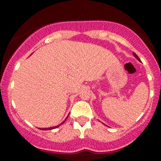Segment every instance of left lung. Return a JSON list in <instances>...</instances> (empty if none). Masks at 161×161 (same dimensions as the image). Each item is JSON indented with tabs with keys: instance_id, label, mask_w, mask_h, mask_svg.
Wrapping results in <instances>:
<instances>
[{
	"instance_id": "obj_1",
	"label": "left lung",
	"mask_w": 161,
	"mask_h": 161,
	"mask_svg": "<svg viewBox=\"0 0 161 161\" xmlns=\"http://www.w3.org/2000/svg\"><path fill=\"white\" fill-rule=\"evenodd\" d=\"M133 55H134V56H135V57H136V59H138V60H140V59H139V57H138V55H136V53H135V52H134V53H133Z\"/></svg>"
}]
</instances>
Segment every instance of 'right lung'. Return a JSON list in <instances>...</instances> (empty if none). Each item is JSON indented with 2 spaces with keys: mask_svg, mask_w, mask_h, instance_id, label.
<instances>
[{
  "mask_svg": "<svg viewBox=\"0 0 161 161\" xmlns=\"http://www.w3.org/2000/svg\"><path fill=\"white\" fill-rule=\"evenodd\" d=\"M67 117V118H68ZM67 118H66V119H67ZM66 119H65V120H66ZM64 120V121H65ZM61 124H62V123H61ZM61 124H59V125H61ZM58 126H59V125H58V126H53V127H50V128H43V129H42V130H52V129H55V128H56V127H58Z\"/></svg>",
  "mask_w": 161,
  "mask_h": 161,
  "instance_id": "add662e5",
  "label": "right lung"
}]
</instances>
